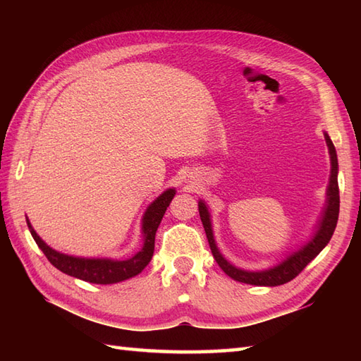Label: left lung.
I'll use <instances>...</instances> for the list:
<instances>
[{"mask_svg": "<svg viewBox=\"0 0 361 361\" xmlns=\"http://www.w3.org/2000/svg\"><path fill=\"white\" fill-rule=\"evenodd\" d=\"M324 140L329 149V155H331V175H329L324 208L321 211V216L317 221L312 235L309 237V240L304 242V245H301L298 250L291 251L288 256H286L281 260V262H278L270 268H264V270H245V268L235 267L234 264L229 262V260L221 255L217 247L216 237H214L212 219H211V212L208 209V204L204 203V200H198V212H200V219H202L206 237H208L212 256L217 260L219 267L229 276V278L237 282L250 283V286H257V287L282 286V283H287L291 279H295L296 276L301 273L321 251L324 250L329 240L332 239V234L335 231L336 221H338V212H340L338 158H336L335 145L326 132H324Z\"/></svg>", "mask_w": 361, "mask_h": 361, "instance_id": "8db88e82", "label": "left lung"}]
</instances>
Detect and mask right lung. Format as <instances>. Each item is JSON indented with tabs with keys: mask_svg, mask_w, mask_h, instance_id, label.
I'll return each mask as SVG.
<instances>
[{
	"mask_svg": "<svg viewBox=\"0 0 361 361\" xmlns=\"http://www.w3.org/2000/svg\"><path fill=\"white\" fill-rule=\"evenodd\" d=\"M175 188L166 189L163 194L158 195L153 200L141 219V234H142V247L137 250L133 256L127 259H110V257H80L71 256L51 248L40 235L35 233V229L30 225L26 217V224L34 240L37 242L44 256L49 262L62 273L73 276V278L82 279L91 283H116L130 278H135L140 274L145 267L149 265L155 250V234L157 229L163 220L167 206L171 204L175 197Z\"/></svg>",
	"mask_w": 361,
	"mask_h": 361,
	"instance_id": "right-lung-1",
	"label": "right lung"
}]
</instances>
